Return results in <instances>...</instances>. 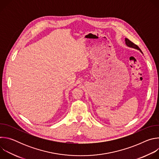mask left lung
<instances>
[{"instance_id": "obj_1", "label": "left lung", "mask_w": 159, "mask_h": 159, "mask_svg": "<svg viewBox=\"0 0 159 159\" xmlns=\"http://www.w3.org/2000/svg\"><path fill=\"white\" fill-rule=\"evenodd\" d=\"M125 43H126V44L127 45L128 47L133 48H134V49H137V50H139L142 53H143L142 50L140 49V48L137 46V45L134 44L133 42H131L130 40H129L128 38H125Z\"/></svg>"}]
</instances>
